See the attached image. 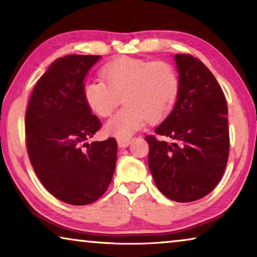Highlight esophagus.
I'll use <instances>...</instances> for the list:
<instances>
[{
	"mask_svg": "<svg viewBox=\"0 0 257 257\" xmlns=\"http://www.w3.org/2000/svg\"><path fill=\"white\" fill-rule=\"evenodd\" d=\"M117 143L120 149H125V147H127L131 144V139H117Z\"/></svg>",
	"mask_w": 257,
	"mask_h": 257,
	"instance_id": "obj_1",
	"label": "esophagus"
}]
</instances>
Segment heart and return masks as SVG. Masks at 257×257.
Wrapping results in <instances>:
<instances>
[{"mask_svg":"<svg viewBox=\"0 0 257 257\" xmlns=\"http://www.w3.org/2000/svg\"><path fill=\"white\" fill-rule=\"evenodd\" d=\"M100 79H90L83 86V97L91 110L106 117L122 94L124 108L115 112L104 125L107 136L128 139L145 125L167 115L178 94V77L166 62H149L120 57L101 70Z\"/></svg>","mask_w":257,"mask_h":257,"instance_id":"1","label":"heart"}]
</instances>
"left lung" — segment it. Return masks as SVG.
<instances>
[{
	"label": "left lung",
	"instance_id": "1",
	"mask_svg": "<svg viewBox=\"0 0 257 257\" xmlns=\"http://www.w3.org/2000/svg\"><path fill=\"white\" fill-rule=\"evenodd\" d=\"M178 94L173 110L147 136L149 167L168 199L191 202L209 194L222 178L229 153L228 107L215 77L198 58L174 55Z\"/></svg>",
	"mask_w": 257,
	"mask_h": 257
}]
</instances>
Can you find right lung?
Segmentation results:
<instances>
[{"mask_svg":"<svg viewBox=\"0 0 257 257\" xmlns=\"http://www.w3.org/2000/svg\"><path fill=\"white\" fill-rule=\"evenodd\" d=\"M99 58L56 59L35 85L27 108V150L35 173L49 193L69 205L96 201L114 173L115 139L86 143L101 126L83 97L85 76Z\"/></svg>","mask_w":257,"mask_h":257,"instance_id":"1","label":"right lung"}]
</instances>
